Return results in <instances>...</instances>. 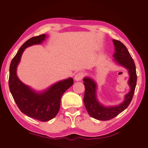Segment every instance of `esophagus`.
<instances>
[{
	"label": "esophagus",
	"instance_id": "esophagus-1",
	"mask_svg": "<svg viewBox=\"0 0 148 148\" xmlns=\"http://www.w3.org/2000/svg\"><path fill=\"white\" fill-rule=\"evenodd\" d=\"M83 77H84V74H83V73H82V72H79V73L75 75L74 79L76 80V81H80V80H82L83 79Z\"/></svg>",
	"mask_w": 148,
	"mask_h": 148
}]
</instances>
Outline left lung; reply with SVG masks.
<instances>
[{"mask_svg":"<svg viewBox=\"0 0 148 148\" xmlns=\"http://www.w3.org/2000/svg\"><path fill=\"white\" fill-rule=\"evenodd\" d=\"M114 45L115 53L113 57L114 61L128 70L130 79L128 83L130 86V91L125 96V99L122 103L114 107H105L100 104L96 99V84L93 79L86 77L83 79V84L85 91L83 101L88 114L99 120H109L116 116L120 112L127 108L130 104L135 92L136 80V66L127 48L122 42L118 40H112Z\"/></svg>","mask_w":148,"mask_h":148,"instance_id":"1","label":"left lung"}]
</instances>
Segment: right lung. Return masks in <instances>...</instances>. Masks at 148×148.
<instances>
[{
	"label": "right lung",
	"mask_w": 148,
	"mask_h": 148,
	"mask_svg": "<svg viewBox=\"0 0 148 148\" xmlns=\"http://www.w3.org/2000/svg\"><path fill=\"white\" fill-rule=\"evenodd\" d=\"M46 37L42 34L32 37L21 46L11 62L9 76L10 92L18 109L27 116L41 122H47L57 115L61 96L74 83L73 79L70 77L55 83L44 92H36L18 78L17 66L24 50L28 47L41 43Z\"/></svg>",
	"instance_id": "add662e5"
}]
</instances>
